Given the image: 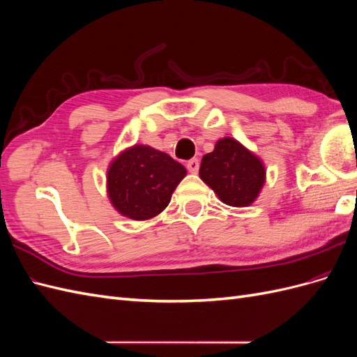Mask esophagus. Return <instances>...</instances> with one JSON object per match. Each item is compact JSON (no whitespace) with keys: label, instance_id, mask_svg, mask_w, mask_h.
Here are the masks:
<instances>
[{"label":"esophagus","instance_id":"34e87169","mask_svg":"<svg viewBox=\"0 0 357 357\" xmlns=\"http://www.w3.org/2000/svg\"><path fill=\"white\" fill-rule=\"evenodd\" d=\"M186 167H188L189 172H192V174H197L198 169H199V160L198 159H190V160H188Z\"/></svg>","mask_w":357,"mask_h":357}]
</instances>
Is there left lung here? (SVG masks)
I'll use <instances>...</instances> for the list:
<instances>
[{
	"label": "left lung",
	"instance_id": "left-lung-1",
	"mask_svg": "<svg viewBox=\"0 0 357 357\" xmlns=\"http://www.w3.org/2000/svg\"><path fill=\"white\" fill-rule=\"evenodd\" d=\"M199 177L223 204L248 207L265 185L266 169L264 160L238 139L223 137L202 156Z\"/></svg>",
	"mask_w": 357,
	"mask_h": 357
}]
</instances>
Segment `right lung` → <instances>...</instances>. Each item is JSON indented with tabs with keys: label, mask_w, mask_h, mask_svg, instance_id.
<instances>
[{
	"label": "right lung",
	"mask_w": 357,
	"mask_h": 357,
	"mask_svg": "<svg viewBox=\"0 0 357 357\" xmlns=\"http://www.w3.org/2000/svg\"><path fill=\"white\" fill-rule=\"evenodd\" d=\"M186 174V168L168 153L134 144L122 150L107 168V195L123 218L149 220L167 208Z\"/></svg>",
	"instance_id": "right-lung-1"
}]
</instances>
